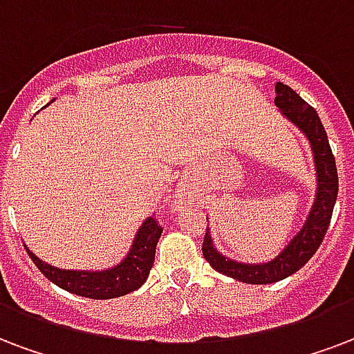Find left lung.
<instances>
[{
  "instance_id": "obj_1",
  "label": "left lung",
  "mask_w": 354,
  "mask_h": 354,
  "mask_svg": "<svg viewBox=\"0 0 354 354\" xmlns=\"http://www.w3.org/2000/svg\"><path fill=\"white\" fill-rule=\"evenodd\" d=\"M274 91H277L274 105L291 124H295L297 128L303 131L304 137L310 141L312 153H314L317 187H315L314 204L310 207L308 217L301 226V230L297 232L284 249L269 261L243 263V261L226 258L215 249V243H213L209 226H207L204 245H202V254L207 263L215 271H219L230 279L239 280V282H245V284H273V282H279V280L297 273L315 254V250L319 249L321 241L330 225L334 204H336V196H338L336 161H334L333 150L328 145L327 131L323 128L315 109L284 83H277Z\"/></svg>"
}]
</instances>
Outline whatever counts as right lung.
<instances>
[{"label":"right lung","mask_w":354,"mask_h":354,"mask_svg":"<svg viewBox=\"0 0 354 354\" xmlns=\"http://www.w3.org/2000/svg\"><path fill=\"white\" fill-rule=\"evenodd\" d=\"M161 232L163 228L153 219V215L145 219L135 234L131 249L124 256V260L104 271L59 269L39 260L27 247L26 250L29 258L35 261V266L40 269V273L59 288L87 299H115V297L128 295L145 284L153 266L156 245L161 237Z\"/></svg>","instance_id":"right-lung-1"}]
</instances>
